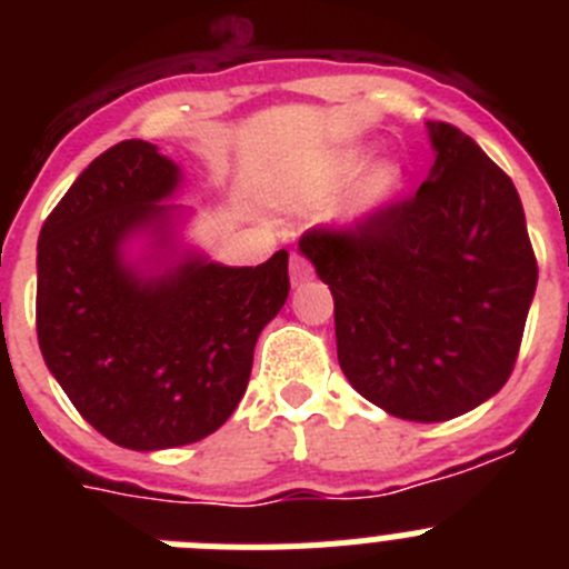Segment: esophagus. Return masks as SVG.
<instances>
[{
	"instance_id": "obj_1",
	"label": "esophagus",
	"mask_w": 569,
	"mask_h": 569,
	"mask_svg": "<svg viewBox=\"0 0 569 569\" xmlns=\"http://www.w3.org/2000/svg\"><path fill=\"white\" fill-rule=\"evenodd\" d=\"M313 276V268H310V261L305 253H293L290 256V279L293 284H301V281H308Z\"/></svg>"
}]
</instances>
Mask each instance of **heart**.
I'll return each instance as SVG.
<instances>
[{
	"label": "heart",
	"instance_id": "obj_1",
	"mask_svg": "<svg viewBox=\"0 0 569 569\" xmlns=\"http://www.w3.org/2000/svg\"><path fill=\"white\" fill-rule=\"evenodd\" d=\"M361 164H365V159H361L359 153H350L345 156L339 164H336V173L339 176H356L361 170ZM396 182H399V173H396L393 168H379L373 173V179H370V184H367V202L376 204L381 202V199H387V196L393 193Z\"/></svg>",
	"mask_w": 569,
	"mask_h": 569
}]
</instances>
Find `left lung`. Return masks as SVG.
I'll use <instances>...</instances> for the list:
<instances>
[{
  "label": "left lung",
  "mask_w": 569,
  "mask_h": 569,
  "mask_svg": "<svg viewBox=\"0 0 569 569\" xmlns=\"http://www.w3.org/2000/svg\"><path fill=\"white\" fill-rule=\"evenodd\" d=\"M413 196L299 248L333 293L347 381L390 416L447 421L499 393L519 359L539 264L510 176L450 122Z\"/></svg>",
  "instance_id": "1"
}]
</instances>
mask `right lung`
<instances>
[{
	"instance_id": "add662e5",
	"label": "right lung",
	"mask_w": 569,
	"mask_h": 569,
	"mask_svg": "<svg viewBox=\"0 0 569 569\" xmlns=\"http://www.w3.org/2000/svg\"><path fill=\"white\" fill-rule=\"evenodd\" d=\"M179 168L124 139L97 156L44 219L37 336L44 365L82 419L119 447L164 450L204 439L248 390L261 328L290 293L288 250L256 268L182 261L139 279L122 241L159 228Z\"/></svg>"
}]
</instances>
